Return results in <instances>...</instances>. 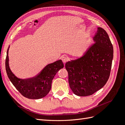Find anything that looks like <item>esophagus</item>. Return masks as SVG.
<instances>
[{
	"instance_id": "34e87169",
	"label": "esophagus",
	"mask_w": 125,
	"mask_h": 125,
	"mask_svg": "<svg viewBox=\"0 0 125 125\" xmlns=\"http://www.w3.org/2000/svg\"><path fill=\"white\" fill-rule=\"evenodd\" d=\"M61 60L64 63H65L68 61V58L66 56H62L61 57Z\"/></svg>"
}]
</instances>
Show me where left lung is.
<instances>
[{
  "instance_id": "obj_1",
  "label": "left lung",
  "mask_w": 125,
  "mask_h": 125,
  "mask_svg": "<svg viewBox=\"0 0 125 125\" xmlns=\"http://www.w3.org/2000/svg\"><path fill=\"white\" fill-rule=\"evenodd\" d=\"M93 40L94 43L81 57L65 64L70 87L78 96L94 94L104 87L110 76L114 50L109 37L98 27Z\"/></svg>"
}]
</instances>
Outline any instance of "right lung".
Wrapping results in <instances>:
<instances>
[{"instance_id":"1","label":"right lung","mask_w":125,"mask_h":125,"mask_svg":"<svg viewBox=\"0 0 125 125\" xmlns=\"http://www.w3.org/2000/svg\"><path fill=\"white\" fill-rule=\"evenodd\" d=\"M6 59V70L8 77L24 97L31 99L42 98L49 94L52 82L56 73L64 67L61 60L54 63L49 64L42 70L41 72L33 78L22 79L16 76L12 72L9 66L8 50Z\"/></svg>"}]
</instances>
